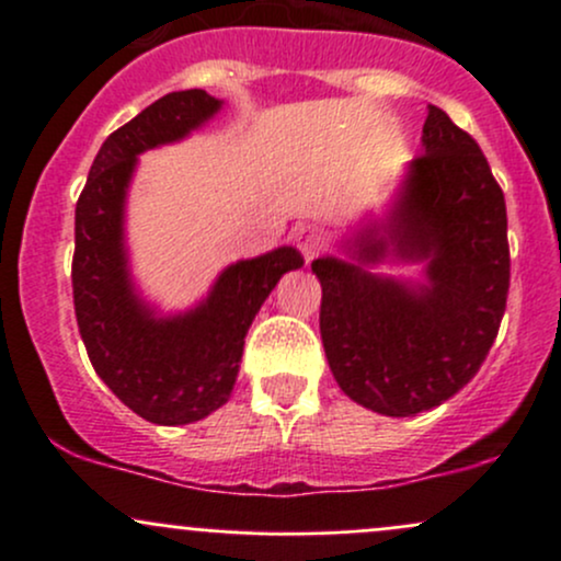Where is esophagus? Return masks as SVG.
I'll return each instance as SVG.
<instances>
[{
    "label": "esophagus",
    "mask_w": 561,
    "mask_h": 561,
    "mask_svg": "<svg viewBox=\"0 0 561 561\" xmlns=\"http://www.w3.org/2000/svg\"><path fill=\"white\" fill-rule=\"evenodd\" d=\"M293 241H296V247L301 249V254L307 260H312L314 254L322 249V236H320V230L314 228V225H301V228H296V233H293Z\"/></svg>",
    "instance_id": "1"
}]
</instances>
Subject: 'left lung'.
Segmentation results:
<instances>
[{"label":"left lung","mask_w":561,"mask_h":561,"mask_svg":"<svg viewBox=\"0 0 561 561\" xmlns=\"http://www.w3.org/2000/svg\"><path fill=\"white\" fill-rule=\"evenodd\" d=\"M390 248L428 259L430 285L407 288L363 271ZM355 260L320 257V336L339 388L390 417L458 393L489 355L511 287L502 186L469 133L428 105L423 154L386 225L353 241Z\"/></svg>","instance_id":"1"}]
</instances>
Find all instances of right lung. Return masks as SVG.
I'll return each mask as SVG.
<instances>
[{
    "label": "right lung",
    "mask_w": 561,
    "mask_h": 561,
    "mask_svg": "<svg viewBox=\"0 0 561 561\" xmlns=\"http://www.w3.org/2000/svg\"><path fill=\"white\" fill-rule=\"evenodd\" d=\"M203 89L171 92L107 135L76 203L72 301L100 380L160 426L201 421L230 399L244 336L282 274L301 268L293 247L230 265L197 309L157 317L135 296L124 257V195L135 157L184 138L219 111Z\"/></svg>",
    "instance_id": "obj_1"
}]
</instances>
